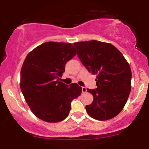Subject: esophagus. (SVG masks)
<instances>
[{
  "label": "esophagus",
  "mask_w": 149,
  "mask_h": 149,
  "mask_svg": "<svg viewBox=\"0 0 149 149\" xmlns=\"http://www.w3.org/2000/svg\"><path fill=\"white\" fill-rule=\"evenodd\" d=\"M82 92H87V88L85 87H82Z\"/></svg>",
  "instance_id": "34e87169"
}]
</instances>
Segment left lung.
<instances>
[{
  "instance_id": "8db88e82",
  "label": "left lung",
  "mask_w": 149,
  "mask_h": 149,
  "mask_svg": "<svg viewBox=\"0 0 149 149\" xmlns=\"http://www.w3.org/2000/svg\"><path fill=\"white\" fill-rule=\"evenodd\" d=\"M73 45L83 66L97 75V88L88 89L94 99L91 104L85 107L87 112L98 120L115 117L123 109L131 90L129 64L111 44L93 40Z\"/></svg>"
}]
</instances>
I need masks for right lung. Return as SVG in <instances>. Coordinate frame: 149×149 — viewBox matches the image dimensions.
Returning <instances> with one entry per match:
<instances>
[{
    "instance_id": "right-lung-1",
    "label": "right lung",
    "mask_w": 149,
    "mask_h": 149,
    "mask_svg": "<svg viewBox=\"0 0 149 149\" xmlns=\"http://www.w3.org/2000/svg\"><path fill=\"white\" fill-rule=\"evenodd\" d=\"M71 43L47 42L38 46L26 57L21 69L20 88L33 114L49 123L63 120L69 116L71 103L81 93L76 83L59 80L65 65L76 56Z\"/></svg>"
}]
</instances>
